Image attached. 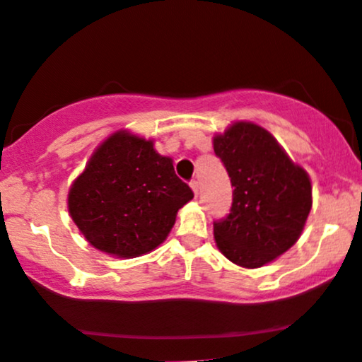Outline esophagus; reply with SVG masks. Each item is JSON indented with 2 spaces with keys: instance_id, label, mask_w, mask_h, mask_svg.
Wrapping results in <instances>:
<instances>
[{
  "instance_id": "1",
  "label": "esophagus",
  "mask_w": 362,
  "mask_h": 362,
  "mask_svg": "<svg viewBox=\"0 0 362 362\" xmlns=\"http://www.w3.org/2000/svg\"><path fill=\"white\" fill-rule=\"evenodd\" d=\"M190 187H192L194 196H197V194H199V182L192 180V182H190Z\"/></svg>"
}]
</instances>
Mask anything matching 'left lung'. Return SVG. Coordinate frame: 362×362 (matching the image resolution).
<instances>
[{
  "mask_svg": "<svg viewBox=\"0 0 362 362\" xmlns=\"http://www.w3.org/2000/svg\"><path fill=\"white\" fill-rule=\"evenodd\" d=\"M213 148L233 187L230 214L214 221L216 247L242 268H261L299 240L313 206L311 178L252 122H233L213 137Z\"/></svg>",
  "mask_w": 362,
  "mask_h": 362,
  "instance_id": "obj_1",
  "label": "left lung"
}]
</instances>
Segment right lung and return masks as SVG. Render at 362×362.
<instances>
[{"label": "right lung", "instance_id": "right-lung-1", "mask_svg": "<svg viewBox=\"0 0 362 362\" xmlns=\"http://www.w3.org/2000/svg\"><path fill=\"white\" fill-rule=\"evenodd\" d=\"M192 190L154 142L117 130L94 149L69 190V213L98 251L137 257L165 242Z\"/></svg>", "mask_w": 362, "mask_h": 362}]
</instances>
